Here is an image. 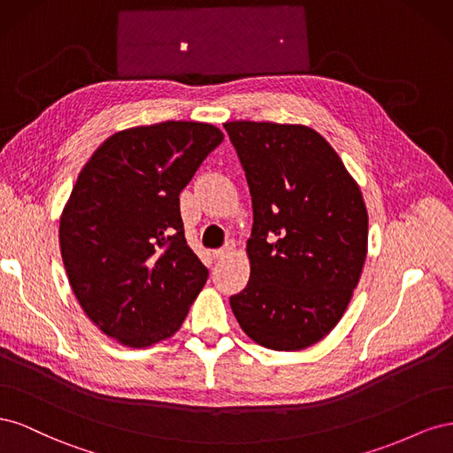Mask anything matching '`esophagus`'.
Here are the masks:
<instances>
[{"mask_svg": "<svg viewBox=\"0 0 453 453\" xmlns=\"http://www.w3.org/2000/svg\"><path fill=\"white\" fill-rule=\"evenodd\" d=\"M234 250H236V243L234 242H226L221 250H217V251H213V257L217 258V260H221V258H225V257H230L232 253H234Z\"/></svg>", "mask_w": 453, "mask_h": 453, "instance_id": "esophagus-1", "label": "esophagus"}]
</instances>
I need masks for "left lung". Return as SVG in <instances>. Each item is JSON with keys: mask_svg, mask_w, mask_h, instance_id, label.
<instances>
[{"mask_svg": "<svg viewBox=\"0 0 453 453\" xmlns=\"http://www.w3.org/2000/svg\"><path fill=\"white\" fill-rule=\"evenodd\" d=\"M225 128L253 202L251 273L230 308L258 346L306 349L338 325L361 280L368 251L361 188L310 127L232 120Z\"/></svg>", "mask_w": 453, "mask_h": 453, "instance_id": "8db88e82", "label": "left lung"}]
</instances>
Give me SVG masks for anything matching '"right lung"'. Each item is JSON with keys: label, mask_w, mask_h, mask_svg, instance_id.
Here are the masks:
<instances>
[{"label": "right lung", "mask_w": 453, "mask_h": 453, "mask_svg": "<svg viewBox=\"0 0 453 453\" xmlns=\"http://www.w3.org/2000/svg\"><path fill=\"white\" fill-rule=\"evenodd\" d=\"M223 140L208 122L132 127L81 170L60 215L62 260L87 318L119 344L172 338L208 281L183 234L180 195Z\"/></svg>", "instance_id": "add662e5"}]
</instances>
